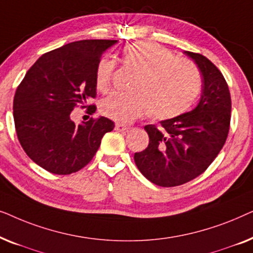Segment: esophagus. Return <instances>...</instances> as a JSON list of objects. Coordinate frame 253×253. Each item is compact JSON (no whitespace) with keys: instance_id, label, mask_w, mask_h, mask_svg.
Instances as JSON below:
<instances>
[{"instance_id":"esophagus-1","label":"esophagus","mask_w":253,"mask_h":253,"mask_svg":"<svg viewBox=\"0 0 253 253\" xmlns=\"http://www.w3.org/2000/svg\"><path fill=\"white\" fill-rule=\"evenodd\" d=\"M129 127H127L126 126H124V124H120L117 123L115 126V130L119 131V132H124V131H126Z\"/></svg>"}]
</instances>
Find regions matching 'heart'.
I'll return each instance as SVG.
<instances>
[{"mask_svg": "<svg viewBox=\"0 0 253 253\" xmlns=\"http://www.w3.org/2000/svg\"><path fill=\"white\" fill-rule=\"evenodd\" d=\"M123 64L137 72L130 93H112L100 103L108 119L127 124L148 112L152 119L168 120L190 108L199 94L202 78L192 62L151 41H139L123 49ZM116 62L100 58L95 68V87L105 93L112 85Z\"/></svg>", "mask_w": 253, "mask_h": 253, "instance_id": "b5f03b06", "label": "heart"}]
</instances>
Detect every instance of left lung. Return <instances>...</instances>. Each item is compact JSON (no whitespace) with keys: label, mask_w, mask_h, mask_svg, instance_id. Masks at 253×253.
<instances>
[{"label":"left lung","mask_w":253,"mask_h":253,"mask_svg":"<svg viewBox=\"0 0 253 253\" xmlns=\"http://www.w3.org/2000/svg\"><path fill=\"white\" fill-rule=\"evenodd\" d=\"M202 74V94L191 112L160 121L144 129L148 146L134 153L139 171L159 186H177L209 168L226 143L230 124L231 99L226 79L209 58L184 51Z\"/></svg>","instance_id":"8db88e82"}]
</instances>
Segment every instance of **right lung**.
<instances>
[{
  "instance_id": "add662e5",
  "label": "right lung",
  "mask_w": 253,
  "mask_h": 253,
  "mask_svg": "<svg viewBox=\"0 0 253 253\" xmlns=\"http://www.w3.org/2000/svg\"><path fill=\"white\" fill-rule=\"evenodd\" d=\"M117 40H81L38 58L17 88L13 120L25 153L41 168L68 175L94 157L103 134L115 126L100 116L76 124L71 112L95 98V68ZM95 112V106H91Z\"/></svg>"
}]
</instances>
